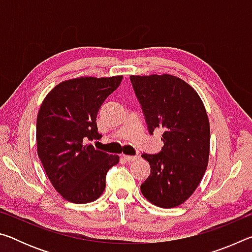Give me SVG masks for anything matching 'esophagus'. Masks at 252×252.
Here are the masks:
<instances>
[{"label":"esophagus","instance_id":"esophagus-1","mask_svg":"<svg viewBox=\"0 0 252 252\" xmlns=\"http://www.w3.org/2000/svg\"><path fill=\"white\" fill-rule=\"evenodd\" d=\"M122 158L127 162H132L139 159V156H126V155H122Z\"/></svg>","mask_w":252,"mask_h":252}]
</instances>
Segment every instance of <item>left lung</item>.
Returning a JSON list of instances; mask_svg holds the SVG:
<instances>
[{
	"label": "left lung",
	"instance_id": "obj_1",
	"mask_svg": "<svg viewBox=\"0 0 252 252\" xmlns=\"http://www.w3.org/2000/svg\"><path fill=\"white\" fill-rule=\"evenodd\" d=\"M130 80L149 133L163 131L161 151L142 155L151 171L141 192L158 207L180 206L194 192L207 170L210 125L206 108L194 89L177 76L131 75Z\"/></svg>",
	"mask_w": 252,
	"mask_h": 252
}]
</instances>
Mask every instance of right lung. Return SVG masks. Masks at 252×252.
Wrapping results in <instances>:
<instances>
[{"label":"right lung","instance_id":"add662e5","mask_svg":"<svg viewBox=\"0 0 252 252\" xmlns=\"http://www.w3.org/2000/svg\"><path fill=\"white\" fill-rule=\"evenodd\" d=\"M122 76H84L54 87L36 119V143L45 173L67 201L88 203L103 193L106 172L119 162L89 143L99 140L96 116Z\"/></svg>","mask_w":252,"mask_h":252}]
</instances>
